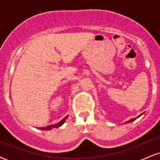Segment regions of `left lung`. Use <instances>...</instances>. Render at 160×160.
I'll use <instances>...</instances> for the list:
<instances>
[{"mask_svg":"<svg viewBox=\"0 0 160 160\" xmlns=\"http://www.w3.org/2000/svg\"><path fill=\"white\" fill-rule=\"evenodd\" d=\"M141 115H142V113H141V114H140V115H139V116H138V117H140V116H141ZM138 117H136V118H133V119H131V120H130L129 121H128V122H132V121H134V120H136V119L138 118Z\"/></svg>","mask_w":160,"mask_h":160,"instance_id":"8db88e82","label":"left lung"}]
</instances>
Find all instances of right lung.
I'll list each match as a JSON object with an SVG mask.
<instances>
[{"instance_id": "add662e5", "label": "right lung", "mask_w": 160, "mask_h": 160, "mask_svg": "<svg viewBox=\"0 0 160 160\" xmlns=\"http://www.w3.org/2000/svg\"><path fill=\"white\" fill-rule=\"evenodd\" d=\"M68 118V117H65V118L63 119V120H62L61 121H60L59 122H58V123H56V124H55V125H50V126H47V127H45V128H42V129H46V130H49V129H52V128H58V127H59V126H61L62 124L64 123V122H65V121L66 120V119Z\"/></svg>"}]
</instances>
